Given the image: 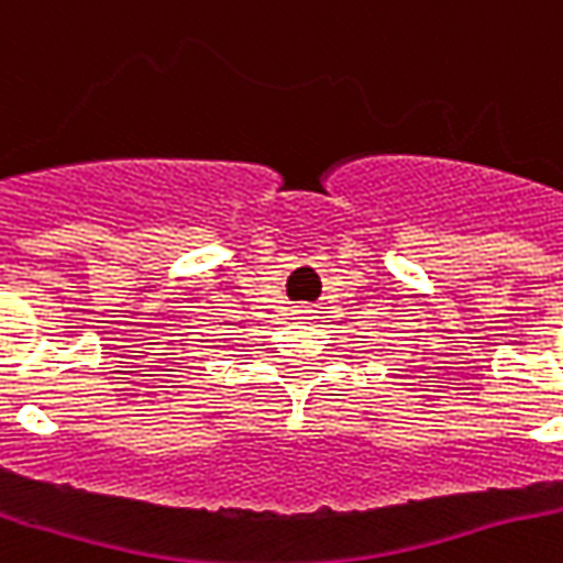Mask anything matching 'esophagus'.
I'll return each mask as SVG.
<instances>
[{
    "instance_id": "obj_1",
    "label": "esophagus",
    "mask_w": 563,
    "mask_h": 563,
    "mask_svg": "<svg viewBox=\"0 0 563 563\" xmlns=\"http://www.w3.org/2000/svg\"><path fill=\"white\" fill-rule=\"evenodd\" d=\"M298 312H312V310H298Z\"/></svg>"
}]
</instances>
